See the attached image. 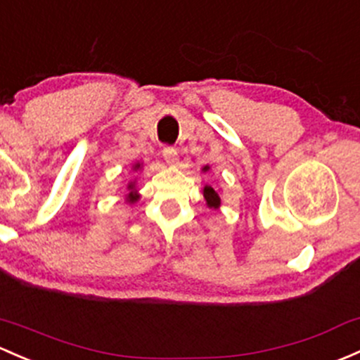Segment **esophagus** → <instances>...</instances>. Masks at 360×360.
<instances>
[{"mask_svg":"<svg viewBox=\"0 0 360 360\" xmlns=\"http://www.w3.org/2000/svg\"><path fill=\"white\" fill-rule=\"evenodd\" d=\"M162 155H164V160L167 162L169 165L179 164V155H177L176 148H170V146H167V148H164V151H162Z\"/></svg>","mask_w":360,"mask_h":360,"instance_id":"esophagus-1","label":"esophagus"}]
</instances>
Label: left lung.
Here are the masks:
<instances>
[{
    "mask_svg": "<svg viewBox=\"0 0 360 360\" xmlns=\"http://www.w3.org/2000/svg\"><path fill=\"white\" fill-rule=\"evenodd\" d=\"M202 170L203 172H209L210 165H205ZM202 193H203V200H205L209 209H214V210L221 209V196H219V191L215 190L214 186H210V184H203Z\"/></svg>",
    "mask_w": 360,
    "mask_h": 360,
    "instance_id": "1",
    "label": "left lung"
}]
</instances>
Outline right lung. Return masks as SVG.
I'll use <instances>...</instances> for the list:
<instances>
[{
	"label": "right lung",
	"mask_w": 360,
	"mask_h": 360,
	"mask_svg": "<svg viewBox=\"0 0 360 360\" xmlns=\"http://www.w3.org/2000/svg\"><path fill=\"white\" fill-rule=\"evenodd\" d=\"M143 169V164L141 162H136L134 165H132V172H138V170ZM139 200V193L136 190V179L129 181V184H127V193H126V202L127 203H136Z\"/></svg>",
	"instance_id": "right-lung-1"
}]
</instances>
